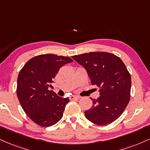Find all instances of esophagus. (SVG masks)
Here are the masks:
<instances>
[{
    "instance_id": "esophagus-1",
    "label": "esophagus",
    "mask_w": 150,
    "mask_h": 150,
    "mask_svg": "<svg viewBox=\"0 0 150 150\" xmlns=\"http://www.w3.org/2000/svg\"><path fill=\"white\" fill-rule=\"evenodd\" d=\"M80 98V97H79V96H76V95H71L69 97V99H71V100H72V99H79Z\"/></svg>"
}]
</instances>
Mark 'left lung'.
Returning a JSON list of instances; mask_svg holds the SVG:
<instances>
[{"mask_svg": "<svg viewBox=\"0 0 150 150\" xmlns=\"http://www.w3.org/2000/svg\"><path fill=\"white\" fill-rule=\"evenodd\" d=\"M71 58L87 71L92 85L99 88V97L85 112L89 121L107 125L121 115L130 99L132 79L119 57L110 53L90 52Z\"/></svg>", "mask_w": 150, "mask_h": 150, "instance_id": "obj_1", "label": "left lung"}]
</instances>
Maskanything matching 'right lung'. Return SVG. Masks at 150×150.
I'll return each instance as SVG.
<instances>
[{
    "instance_id": "1",
    "label": "right lung",
    "mask_w": 150,
    "mask_h": 150,
    "mask_svg": "<svg viewBox=\"0 0 150 150\" xmlns=\"http://www.w3.org/2000/svg\"><path fill=\"white\" fill-rule=\"evenodd\" d=\"M73 62L69 57L42 54L29 60L18 74L16 95L24 112L41 127H50L62 118L68 98L48 88L61 67Z\"/></svg>"
}]
</instances>
